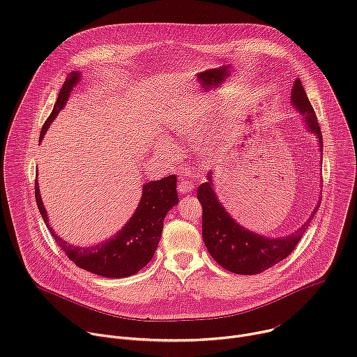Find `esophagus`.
Masks as SVG:
<instances>
[{
  "mask_svg": "<svg viewBox=\"0 0 357 357\" xmlns=\"http://www.w3.org/2000/svg\"><path fill=\"white\" fill-rule=\"evenodd\" d=\"M194 188H195L194 183H192V181H188V180H184V178H181L180 183H178V185H177V190H178L180 194L191 192Z\"/></svg>",
  "mask_w": 357,
  "mask_h": 357,
  "instance_id": "esophagus-1",
  "label": "esophagus"
}]
</instances>
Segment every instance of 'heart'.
Instances as JSON below:
<instances>
[{
    "mask_svg": "<svg viewBox=\"0 0 357 357\" xmlns=\"http://www.w3.org/2000/svg\"><path fill=\"white\" fill-rule=\"evenodd\" d=\"M234 122H235V121L231 119L228 128H229V126H234V125H235ZM199 125H201L199 118H194V116H191V115H180V116H177V118H173L172 122H170L172 129H173L176 133H178V135H181V136H184V137H190V136L195 135L197 130L199 129ZM162 145H163V148H165L167 152H173V151H174L173 144H172L170 140H167V139L163 140Z\"/></svg>",
    "mask_w": 357,
    "mask_h": 357,
    "instance_id": "heart-1",
    "label": "heart"
}]
</instances>
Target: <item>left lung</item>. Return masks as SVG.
<instances>
[{
	"label": "left lung",
	"instance_id": "1",
	"mask_svg": "<svg viewBox=\"0 0 357 357\" xmlns=\"http://www.w3.org/2000/svg\"><path fill=\"white\" fill-rule=\"evenodd\" d=\"M291 104L304 116L305 126L315 135L322 153L321 128L300 79L293 86ZM212 177L211 170L206 181L197 190V198L202 206V239L215 261L236 274H259L286 259L296 249L319 208L318 201L311 217L294 234L284 238H267L243 228L229 215L215 194Z\"/></svg>",
	"mask_w": 357,
	"mask_h": 357
}]
</instances>
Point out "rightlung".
Masks as SVG:
<instances>
[{
  "instance_id": "add662e5",
  "label": "right lung",
  "mask_w": 357,
  "mask_h": 357,
  "mask_svg": "<svg viewBox=\"0 0 357 357\" xmlns=\"http://www.w3.org/2000/svg\"><path fill=\"white\" fill-rule=\"evenodd\" d=\"M79 82L80 75L77 71H73L66 79L53 111L40 130V139L45 136L47 128L64 107L71 90ZM176 185L177 177L174 174L158 181L146 183L142 188L139 205L125 227L112 238L89 248L70 245L54 234L49 225L47 212L39 194L38 181L35 183V197L40 215L50 229L53 239L71 261L90 273L109 278H121L136 274L152 260L162 236L165 217L174 205L178 204Z\"/></svg>"
}]
</instances>
